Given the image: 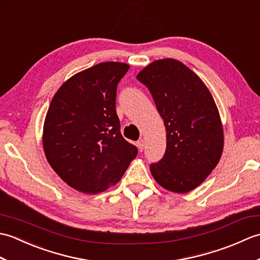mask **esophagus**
<instances>
[{
    "instance_id": "obj_1",
    "label": "esophagus",
    "mask_w": 260,
    "mask_h": 260,
    "mask_svg": "<svg viewBox=\"0 0 260 260\" xmlns=\"http://www.w3.org/2000/svg\"><path fill=\"white\" fill-rule=\"evenodd\" d=\"M136 146H137V148H139V151L140 152H142L143 151V148H144V141H143L142 139L136 143Z\"/></svg>"
}]
</instances>
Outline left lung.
I'll list each match as a JSON object with an SVG mask.
<instances>
[{"label": "left lung", "instance_id": "obj_1", "mask_svg": "<svg viewBox=\"0 0 260 260\" xmlns=\"http://www.w3.org/2000/svg\"><path fill=\"white\" fill-rule=\"evenodd\" d=\"M151 91L167 129V151L151 164L154 180L175 193L190 192L217 167L223 128L211 92L196 73L175 59L155 60L136 76Z\"/></svg>", "mask_w": 260, "mask_h": 260}]
</instances>
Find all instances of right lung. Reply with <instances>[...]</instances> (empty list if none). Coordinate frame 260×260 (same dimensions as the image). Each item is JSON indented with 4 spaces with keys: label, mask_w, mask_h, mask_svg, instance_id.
Here are the masks:
<instances>
[{
    "label": "right lung",
    "mask_w": 260,
    "mask_h": 260,
    "mask_svg": "<svg viewBox=\"0 0 260 260\" xmlns=\"http://www.w3.org/2000/svg\"><path fill=\"white\" fill-rule=\"evenodd\" d=\"M129 69L102 62L64 81L54 93L43 124L46 157L75 190L97 194L117 184L137 148L120 134L116 89Z\"/></svg>",
    "instance_id": "obj_1"
}]
</instances>
